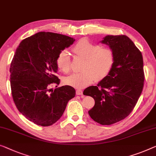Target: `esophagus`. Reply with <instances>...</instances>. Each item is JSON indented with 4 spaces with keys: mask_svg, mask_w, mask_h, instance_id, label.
Returning <instances> with one entry per match:
<instances>
[{
    "mask_svg": "<svg viewBox=\"0 0 156 156\" xmlns=\"http://www.w3.org/2000/svg\"><path fill=\"white\" fill-rule=\"evenodd\" d=\"M76 94L77 95H82L83 94V91L80 90H76Z\"/></svg>",
    "mask_w": 156,
    "mask_h": 156,
    "instance_id": "1",
    "label": "esophagus"
}]
</instances>
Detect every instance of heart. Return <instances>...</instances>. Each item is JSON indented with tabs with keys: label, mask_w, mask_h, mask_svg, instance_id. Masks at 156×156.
<instances>
[{
	"label": "heart",
	"mask_w": 156,
	"mask_h": 156,
	"mask_svg": "<svg viewBox=\"0 0 156 156\" xmlns=\"http://www.w3.org/2000/svg\"><path fill=\"white\" fill-rule=\"evenodd\" d=\"M76 55L84 58L80 73H73L65 78L64 82L77 89H83L96 80L101 81L111 73L115 64V54L108 48H101L87 39H81L73 48ZM57 65L60 70L69 73L71 70L70 55L62 50L57 56Z\"/></svg>",
	"instance_id": "1"
}]
</instances>
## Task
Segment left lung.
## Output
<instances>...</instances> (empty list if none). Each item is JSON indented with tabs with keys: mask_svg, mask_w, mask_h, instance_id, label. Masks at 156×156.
<instances>
[{
	"mask_svg": "<svg viewBox=\"0 0 156 156\" xmlns=\"http://www.w3.org/2000/svg\"><path fill=\"white\" fill-rule=\"evenodd\" d=\"M101 43L114 52L115 64L107 77L86 88L83 94L94 99L88 111L92 119L109 125L125 119L135 106L144 87V62L141 52L125 35H108Z\"/></svg>",
	"mask_w": 156,
	"mask_h": 156,
	"instance_id": "left-lung-1",
	"label": "left lung"
}]
</instances>
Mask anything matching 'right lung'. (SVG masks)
<instances>
[{"instance_id": "add662e5", "label": "right lung", "mask_w": 156, "mask_h": 156, "mask_svg": "<svg viewBox=\"0 0 156 156\" xmlns=\"http://www.w3.org/2000/svg\"><path fill=\"white\" fill-rule=\"evenodd\" d=\"M74 41L62 34L38 32L23 40L15 51L10 69L12 95L19 111L35 124H54L75 97L71 86L49 89L60 83L56 76L58 55Z\"/></svg>"}]
</instances>
